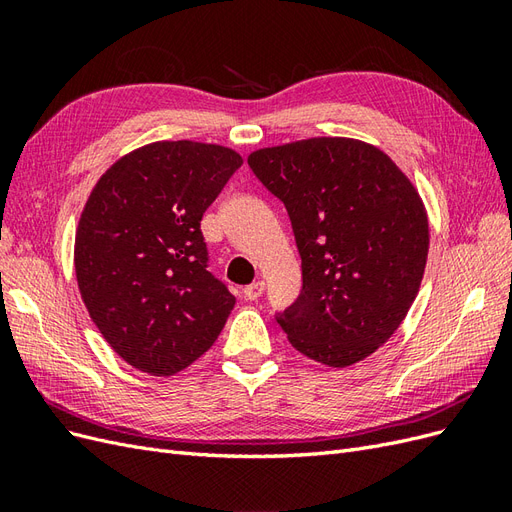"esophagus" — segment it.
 <instances>
[{"label": "esophagus", "mask_w": 512, "mask_h": 512, "mask_svg": "<svg viewBox=\"0 0 512 512\" xmlns=\"http://www.w3.org/2000/svg\"><path fill=\"white\" fill-rule=\"evenodd\" d=\"M262 292H265V282H262V280H258V282H254V284L243 288L245 299H250V301H256Z\"/></svg>", "instance_id": "obj_1"}]
</instances>
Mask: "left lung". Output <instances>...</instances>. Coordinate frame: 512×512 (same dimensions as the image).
Wrapping results in <instances>:
<instances>
[{
	"label": "left lung",
	"instance_id": "left-lung-1",
	"mask_svg": "<svg viewBox=\"0 0 512 512\" xmlns=\"http://www.w3.org/2000/svg\"><path fill=\"white\" fill-rule=\"evenodd\" d=\"M247 164L284 203L301 256V294L275 320L309 359L363 361L397 331L421 288L429 250L421 196L386 153L352 138L260 149Z\"/></svg>",
	"mask_w": 512,
	"mask_h": 512
}]
</instances>
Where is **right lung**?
<instances>
[{"label": "right lung", "instance_id": "right-lung-1", "mask_svg": "<svg viewBox=\"0 0 512 512\" xmlns=\"http://www.w3.org/2000/svg\"><path fill=\"white\" fill-rule=\"evenodd\" d=\"M241 164L220 145L153 143L115 162L91 192L76 280L91 320L132 367L173 376L224 329L235 297L209 273L200 220Z\"/></svg>", "mask_w": 512, "mask_h": 512}]
</instances>
